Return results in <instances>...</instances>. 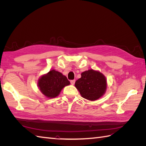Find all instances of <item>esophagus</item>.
I'll return each instance as SVG.
<instances>
[{"mask_svg":"<svg viewBox=\"0 0 146 146\" xmlns=\"http://www.w3.org/2000/svg\"><path fill=\"white\" fill-rule=\"evenodd\" d=\"M75 82H76V80H70V83H71V85H74L75 84Z\"/></svg>","mask_w":146,"mask_h":146,"instance_id":"1","label":"esophagus"}]
</instances>
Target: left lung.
<instances>
[{"mask_svg":"<svg viewBox=\"0 0 146 146\" xmlns=\"http://www.w3.org/2000/svg\"><path fill=\"white\" fill-rule=\"evenodd\" d=\"M81 78L75 83V86L82 98L91 101L100 99L107 90V79L98 70L90 69L81 74Z\"/></svg>","mask_w":146,"mask_h":146,"instance_id":"1","label":"left lung"}]
</instances>
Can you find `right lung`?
I'll list each match as a JSON object with an SVG mask.
<instances>
[{
	"label": "right lung",
	"instance_id": "right-lung-1",
	"mask_svg": "<svg viewBox=\"0 0 146 146\" xmlns=\"http://www.w3.org/2000/svg\"><path fill=\"white\" fill-rule=\"evenodd\" d=\"M69 85L67 77L54 69L42 75L38 81V86L42 94L50 99L58 96L63 88Z\"/></svg>",
	"mask_w": 146,
	"mask_h": 146
}]
</instances>
